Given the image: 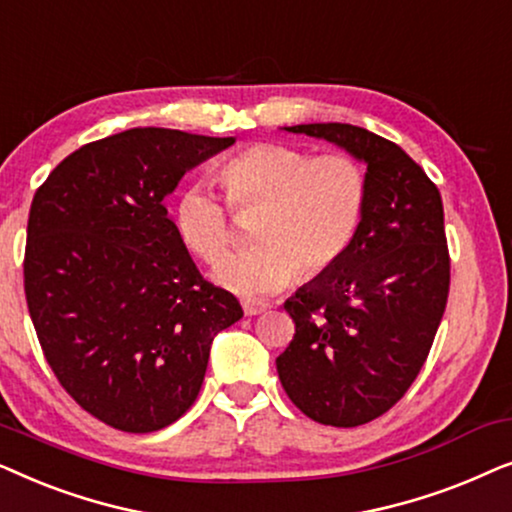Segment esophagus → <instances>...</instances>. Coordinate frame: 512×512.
<instances>
[{
	"label": "esophagus",
	"instance_id": "obj_1",
	"mask_svg": "<svg viewBox=\"0 0 512 512\" xmlns=\"http://www.w3.org/2000/svg\"><path fill=\"white\" fill-rule=\"evenodd\" d=\"M242 310H244V314H247V317H256V314L268 310V303H261V300H244Z\"/></svg>",
	"mask_w": 512,
	"mask_h": 512
}]
</instances>
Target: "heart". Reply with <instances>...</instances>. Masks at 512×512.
Segmentation results:
<instances>
[{"label": "heart", "mask_w": 512, "mask_h": 512, "mask_svg": "<svg viewBox=\"0 0 512 512\" xmlns=\"http://www.w3.org/2000/svg\"><path fill=\"white\" fill-rule=\"evenodd\" d=\"M219 184L240 216H254L256 249L237 254L216 270V282L244 298L270 296L296 277L331 270L354 242L366 209V172L347 153H321L261 142L219 167ZM179 240L205 263L233 249L226 205L195 184L174 202Z\"/></svg>", "instance_id": "heart-1"}]
</instances>
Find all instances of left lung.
Returning <instances> with one entry per match:
<instances>
[{"label": "left lung", "mask_w": 512, "mask_h": 512, "mask_svg": "<svg viewBox=\"0 0 512 512\" xmlns=\"http://www.w3.org/2000/svg\"><path fill=\"white\" fill-rule=\"evenodd\" d=\"M366 163L368 198L347 254L284 303L296 324L277 356L286 396L328 426L373 422L422 370L450 293L443 200L426 172L366 128L291 125Z\"/></svg>", "instance_id": "1"}]
</instances>
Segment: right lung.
Wrapping results in <instances>:
<instances>
[{
  "mask_svg": "<svg viewBox=\"0 0 512 512\" xmlns=\"http://www.w3.org/2000/svg\"><path fill=\"white\" fill-rule=\"evenodd\" d=\"M233 144L132 128L81 146L34 193L23 263L34 331L67 394L118 431L177 422L200 394L214 335L242 319L163 205Z\"/></svg>",
  "mask_w": 512,
  "mask_h": 512,
  "instance_id": "right-lung-1",
  "label": "right lung"
}]
</instances>
